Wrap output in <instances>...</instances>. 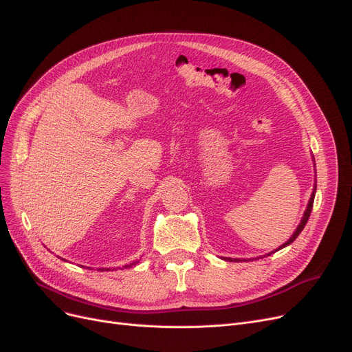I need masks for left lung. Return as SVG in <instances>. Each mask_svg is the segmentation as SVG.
<instances>
[{
	"label": "left lung",
	"mask_w": 352,
	"mask_h": 352,
	"mask_svg": "<svg viewBox=\"0 0 352 352\" xmlns=\"http://www.w3.org/2000/svg\"><path fill=\"white\" fill-rule=\"evenodd\" d=\"M316 190V184H315V188H314V191H312V195H311V200H309V203H308V207H307V210H305V214H303V217H302V220H300V223H299V226L296 227V230H295V233L292 234V237H290L286 243H283L280 248H278L274 252H278V250H280V249H283V248H286V246H289L290 243H294L295 240H296V237L300 234V232L303 230V227L307 226V223H308V219H309V216H311V211H312V207H314V198H315V191ZM274 252H272V253H274ZM272 253H269L267 256H270ZM261 258V257H258ZM224 261H228V262H241L243 258H232V257H224ZM248 262V261H246Z\"/></svg>",
	"instance_id": "1"
}]
</instances>
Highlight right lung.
I'll list each match as a JSON object with an SVG mask.
<instances>
[{"instance_id":"right-lung-1","label":"right lung","mask_w":352,"mask_h":352,"mask_svg":"<svg viewBox=\"0 0 352 352\" xmlns=\"http://www.w3.org/2000/svg\"><path fill=\"white\" fill-rule=\"evenodd\" d=\"M136 263H138V262H132V263H131V265H125V266H124V267H125V269H126V267H131V266H133V265H136ZM100 270H104V267H102V269H100ZM106 270H109V269H106Z\"/></svg>"}]
</instances>
